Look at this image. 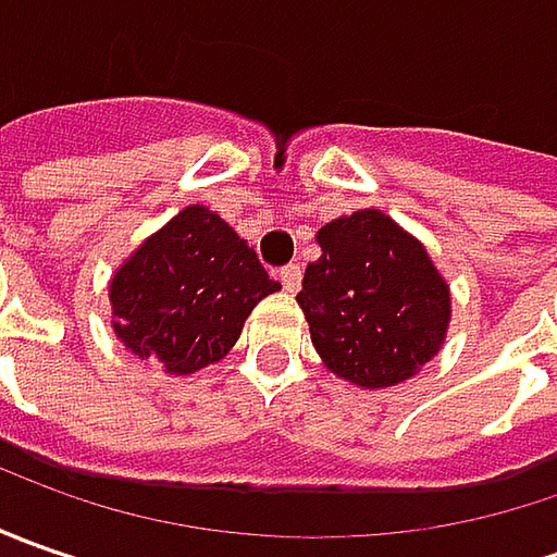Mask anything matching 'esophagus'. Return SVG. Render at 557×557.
Masks as SVG:
<instances>
[{"label":"esophagus","instance_id":"obj_1","mask_svg":"<svg viewBox=\"0 0 557 557\" xmlns=\"http://www.w3.org/2000/svg\"><path fill=\"white\" fill-rule=\"evenodd\" d=\"M278 278H282L285 290H290V294H294V290L300 288V282H304V269L297 267V263H288V267L278 272Z\"/></svg>","mask_w":557,"mask_h":557}]
</instances>
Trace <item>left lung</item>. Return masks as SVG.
I'll list each match as a JSON object with an SVG mask.
<instances>
[{"instance_id":"left-lung-1","label":"left lung","mask_w":557,"mask_h":557,"mask_svg":"<svg viewBox=\"0 0 557 557\" xmlns=\"http://www.w3.org/2000/svg\"><path fill=\"white\" fill-rule=\"evenodd\" d=\"M297 304L325 369L362 391L416 377L440 354L453 294L428 247L381 210H356L315 232Z\"/></svg>"}]
</instances>
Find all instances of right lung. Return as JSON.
<instances>
[{
	"label": "right lung",
	"mask_w": 557,
	"mask_h": 557,
	"mask_svg": "<svg viewBox=\"0 0 557 557\" xmlns=\"http://www.w3.org/2000/svg\"><path fill=\"white\" fill-rule=\"evenodd\" d=\"M278 288L220 213L188 203L111 275V329L129 354L183 377L220 362Z\"/></svg>",
	"instance_id": "obj_1"
}]
</instances>
